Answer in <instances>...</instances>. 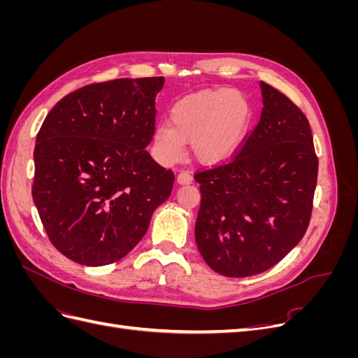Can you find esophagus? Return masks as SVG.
<instances>
[{
    "instance_id": "obj_1",
    "label": "esophagus",
    "mask_w": 358,
    "mask_h": 358,
    "mask_svg": "<svg viewBox=\"0 0 358 358\" xmlns=\"http://www.w3.org/2000/svg\"><path fill=\"white\" fill-rule=\"evenodd\" d=\"M178 182L180 183V185H187V183H191L192 182V176L189 171H185L182 170L179 175H178Z\"/></svg>"
}]
</instances>
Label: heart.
I'll return each instance as SVG.
<instances>
[{
	"mask_svg": "<svg viewBox=\"0 0 358 358\" xmlns=\"http://www.w3.org/2000/svg\"><path fill=\"white\" fill-rule=\"evenodd\" d=\"M251 117L245 96L234 90L203 91L175 103L170 124H159L154 148L164 162L182 158L185 143L201 162H220L241 146Z\"/></svg>",
	"mask_w": 358,
	"mask_h": 358,
	"instance_id": "obj_1",
	"label": "heart"
}]
</instances>
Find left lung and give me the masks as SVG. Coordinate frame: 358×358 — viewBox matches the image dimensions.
Listing matches in <instances>:
<instances>
[{"instance_id": "left-lung-1", "label": "left lung", "mask_w": 358, "mask_h": 358, "mask_svg": "<svg viewBox=\"0 0 358 358\" xmlns=\"http://www.w3.org/2000/svg\"><path fill=\"white\" fill-rule=\"evenodd\" d=\"M258 124L229 161L199 170L196 242L216 273L245 278L278 264L305 236L318 176L308 117L266 82Z\"/></svg>"}]
</instances>
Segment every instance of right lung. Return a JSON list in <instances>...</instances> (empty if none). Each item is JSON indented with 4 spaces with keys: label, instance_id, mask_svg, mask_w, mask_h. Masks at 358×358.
<instances>
[{
    "label": "right lung",
    "instance_id": "right-lung-1",
    "mask_svg": "<svg viewBox=\"0 0 358 358\" xmlns=\"http://www.w3.org/2000/svg\"><path fill=\"white\" fill-rule=\"evenodd\" d=\"M164 78L86 85L61 99L34 148L32 200L50 243L73 262L106 266L142 241L175 173L145 149Z\"/></svg>",
    "mask_w": 358,
    "mask_h": 358
}]
</instances>
